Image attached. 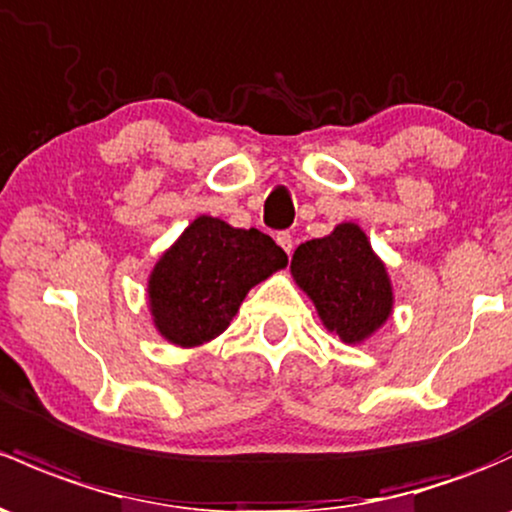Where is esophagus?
I'll use <instances>...</instances> for the list:
<instances>
[{
	"mask_svg": "<svg viewBox=\"0 0 512 512\" xmlns=\"http://www.w3.org/2000/svg\"><path fill=\"white\" fill-rule=\"evenodd\" d=\"M277 242H279V247H282L284 252H292L294 250V238H292V233H277Z\"/></svg>",
	"mask_w": 512,
	"mask_h": 512,
	"instance_id": "34e87169",
	"label": "esophagus"
}]
</instances>
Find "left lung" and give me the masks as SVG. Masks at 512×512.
I'll use <instances>...</instances> for the list:
<instances>
[{
	"mask_svg": "<svg viewBox=\"0 0 512 512\" xmlns=\"http://www.w3.org/2000/svg\"><path fill=\"white\" fill-rule=\"evenodd\" d=\"M289 272L326 331L348 346L373 338L395 309L385 262L358 223H338L324 238L301 242Z\"/></svg>",
	"mask_w": 512,
	"mask_h": 512,
	"instance_id": "1",
	"label": "left lung"
}]
</instances>
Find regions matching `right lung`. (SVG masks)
Segmentation results:
<instances>
[{
    "mask_svg": "<svg viewBox=\"0 0 512 512\" xmlns=\"http://www.w3.org/2000/svg\"><path fill=\"white\" fill-rule=\"evenodd\" d=\"M284 267L287 252L270 235L198 215L149 272L152 324L174 346H203L230 326L255 284Z\"/></svg>",
    "mask_w": 512,
    "mask_h": 512,
    "instance_id": "obj_1",
    "label": "right lung"
}]
</instances>
